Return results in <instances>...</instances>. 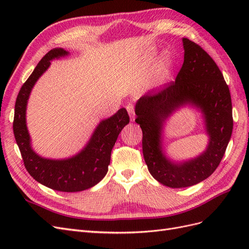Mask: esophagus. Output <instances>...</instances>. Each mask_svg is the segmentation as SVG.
I'll return each instance as SVG.
<instances>
[{
    "instance_id": "esophagus-1",
    "label": "esophagus",
    "mask_w": 249,
    "mask_h": 249,
    "mask_svg": "<svg viewBox=\"0 0 249 249\" xmlns=\"http://www.w3.org/2000/svg\"><path fill=\"white\" fill-rule=\"evenodd\" d=\"M126 108V111H127V113H129V115L131 116V117H133V120H134V115H135V110H134V106L132 104H129L127 105V106L125 107Z\"/></svg>"
}]
</instances>
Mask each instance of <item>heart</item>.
<instances>
[{
	"mask_svg": "<svg viewBox=\"0 0 249 249\" xmlns=\"http://www.w3.org/2000/svg\"><path fill=\"white\" fill-rule=\"evenodd\" d=\"M171 71V61L169 58H164L160 65H159V73L160 77L163 79H166L167 77H169Z\"/></svg>",
	"mask_w": 249,
	"mask_h": 249,
	"instance_id": "heart-1",
	"label": "heart"
}]
</instances>
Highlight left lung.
<instances>
[{
  "mask_svg": "<svg viewBox=\"0 0 249 249\" xmlns=\"http://www.w3.org/2000/svg\"><path fill=\"white\" fill-rule=\"evenodd\" d=\"M183 46L184 63L176 81L141 96L135 107L148 171L158 182L171 188L193 186L212 175L228 147L233 123L230 89L219 67L197 43L183 38ZM185 103L202 110L209 144L195 160L173 163L161 152V127L164 119Z\"/></svg>",
  "mask_w": 249,
  "mask_h": 249,
  "instance_id": "left-lung-1",
  "label": "left lung"
}]
</instances>
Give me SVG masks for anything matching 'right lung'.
Wrapping results in <instances>:
<instances>
[{"mask_svg":"<svg viewBox=\"0 0 249 249\" xmlns=\"http://www.w3.org/2000/svg\"><path fill=\"white\" fill-rule=\"evenodd\" d=\"M67 54L69 52L61 48L51 50L21 86L14 109L13 133L30 176L53 190L78 192L93 187L106 176L112 148L124 126L130 123V117L126 110L122 108L110 118L102 120L84 149L70 159H44L34 152L26 124L29 95L36 81L49 69L52 60Z\"/></svg>","mask_w":249,"mask_h":249,"instance_id":"1","label":"right lung"}]
</instances>
